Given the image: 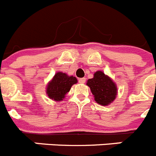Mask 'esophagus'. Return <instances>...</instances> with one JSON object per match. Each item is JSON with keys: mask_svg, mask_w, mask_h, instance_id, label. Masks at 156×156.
I'll list each match as a JSON object with an SVG mask.
<instances>
[{"mask_svg": "<svg viewBox=\"0 0 156 156\" xmlns=\"http://www.w3.org/2000/svg\"><path fill=\"white\" fill-rule=\"evenodd\" d=\"M85 82H86V78H80V79L79 80V83H82V84H83V83H85Z\"/></svg>", "mask_w": 156, "mask_h": 156, "instance_id": "esophagus-1", "label": "esophagus"}]
</instances>
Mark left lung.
Masks as SVG:
<instances>
[{
  "mask_svg": "<svg viewBox=\"0 0 156 156\" xmlns=\"http://www.w3.org/2000/svg\"><path fill=\"white\" fill-rule=\"evenodd\" d=\"M87 85L90 87L95 101L101 105H109L116 98V84L102 71L95 72L93 78L87 81Z\"/></svg>",
  "mask_w": 156,
  "mask_h": 156,
  "instance_id": "8db88e82",
  "label": "left lung"
}]
</instances>
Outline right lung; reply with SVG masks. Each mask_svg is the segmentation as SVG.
I'll use <instances>...</instances> for the list:
<instances>
[{"instance_id": "1", "label": "right lung", "mask_w": 156, "mask_h": 156, "mask_svg": "<svg viewBox=\"0 0 156 156\" xmlns=\"http://www.w3.org/2000/svg\"><path fill=\"white\" fill-rule=\"evenodd\" d=\"M77 83V79L73 76H69L66 73L57 72L46 87V94L50 99L56 102L61 101L66 98V94L72 86Z\"/></svg>"}]
</instances>
